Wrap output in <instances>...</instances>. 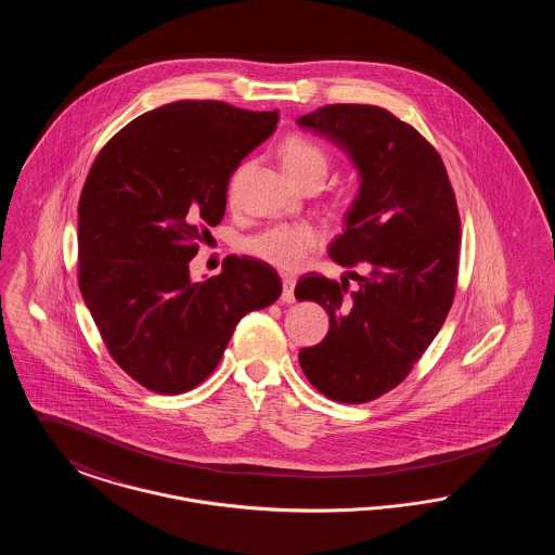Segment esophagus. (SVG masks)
Listing matches in <instances>:
<instances>
[{"label":"esophagus","instance_id":"esophagus-1","mask_svg":"<svg viewBox=\"0 0 555 555\" xmlns=\"http://www.w3.org/2000/svg\"><path fill=\"white\" fill-rule=\"evenodd\" d=\"M281 299L285 304H293L295 301V279L293 276H283V295Z\"/></svg>","mask_w":555,"mask_h":555}]
</instances>
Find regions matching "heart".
I'll use <instances>...</instances> for the list:
<instances>
[{
	"label": "heart",
	"instance_id": "heart-1",
	"mask_svg": "<svg viewBox=\"0 0 555 555\" xmlns=\"http://www.w3.org/2000/svg\"><path fill=\"white\" fill-rule=\"evenodd\" d=\"M281 156L291 177L306 185L310 181H324L328 172V154L306 137L293 134L287 137L281 145ZM245 168H238L231 179L229 195L237 193L241 177ZM324 233L317 224L310 222H279L264 231L251 235L243 241V251L262 260L266 264L281 268V270H297L308 262V258L322 247Z\"/></svg>",
	"mask_w": 555,
	"mask_h": 555
}]
</instances>
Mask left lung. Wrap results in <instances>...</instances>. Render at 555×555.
I'll return each instance as SVG.
<instances>
[{"label": "left lung", "mask_w": 555, "mask_h": 555, "mask_svg": "<svg viewBox=\"0 0 555 555\" xmlns=\"http://www.w3.org/2000/svg\"><path fill=\"white\" fill-rule=\"evenodd\" d=\"M297 122L344 147L360 170V193L328 256L370 270L349 272L360 283L351 293L347 279H299L295 297L328 314L326 337L304 347L299 364L322 396L366 403L396 389L448 318L460 256L455 193L437 150L385 107L333 104Z\"/></svg>", "instance_id": "8db88e82"}]
</instances>
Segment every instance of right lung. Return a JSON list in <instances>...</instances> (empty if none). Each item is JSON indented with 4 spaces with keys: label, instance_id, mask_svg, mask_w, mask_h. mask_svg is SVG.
<instances>
[{
    "label": "right lung",
    "instance_id": "right-lung-1",
    "mask_svg": "<svg viewBox=\"0 0 555 555\" xmlns=\"http://www.w3.org/2000/svg\"><path fill=\"white\" fill-rule=\"evenodd\" d=\"M279 109L181 100L141 114L93 162L79 199V287L114 362L179 396L218 366L238 320L281 297L272 266L227 258L193 283L189 262L227 208L229 179Z\"/></svg>",
    "mask_w": 555,
    "mask_h": 555
}]
</instances>
